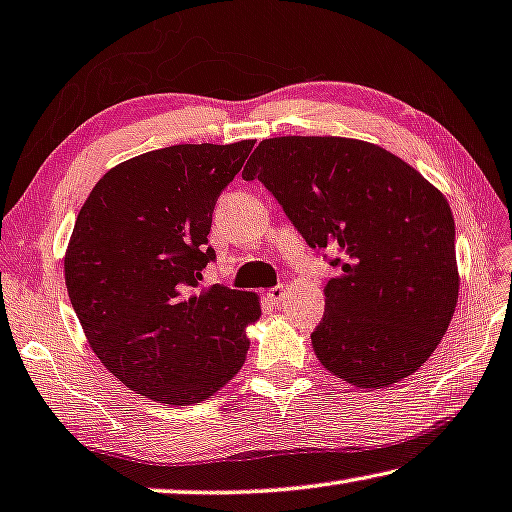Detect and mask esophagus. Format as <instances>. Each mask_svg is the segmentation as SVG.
I'll use <instances>...</instances> for the list:
<instances>
[{"label":"esophagus","instance_id":"obj_1","mask_svg":"<svg viewBox=\"0 0 512 512\" xmlns=\"http://www.w3.org/2000/svg\"><path fill=\"white\" fill-rule=\"evenodd\" d=\"M267 297H270V300L274 302V304H279L283 297H286V286H274V288H270L267 290Z\"/></svg>","mask_w":512,"mask_h":512}]
</instances>
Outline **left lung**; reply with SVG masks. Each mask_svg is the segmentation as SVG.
<instances>
[{
  "label": "left lung",
  "mask_w": 512,
  "mask_h": 512,
  "mask_svg": "<svg viewBox=\"0 0 512 512\" xmlns=\"http://www.w3.org/2000/svg\"><path fill=\"white\" fill-rule=\"evenodd\" d=\"M242 178L261 180L311 249L338 254L311 334L320 364L359 389L412 375L458 302L444 194L400 157L345 137L263 139Z\"/></svg>",
  "instance_id": "left-lung-1"
}]
</instances>
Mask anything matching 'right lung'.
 Wrapping results in <instances>:
<instances>
[{"label":"right lung","mask_w":512,"mask_h":512,"mask_svg":"<svg viewBox=\"0 0 512 512\" xmlns=\"http://www.w3.org/2000/svg\"><path fill=\"white\" fill-rule=\"evenodd\" d=\"M256 141L178 144L109 169L77 215L66 288L91 350L114 377L164 405H194L245 364L254 293L215 283L208 245L219 194Z\"/></svg>","instance_id":"obj_1"}]
</instances>
